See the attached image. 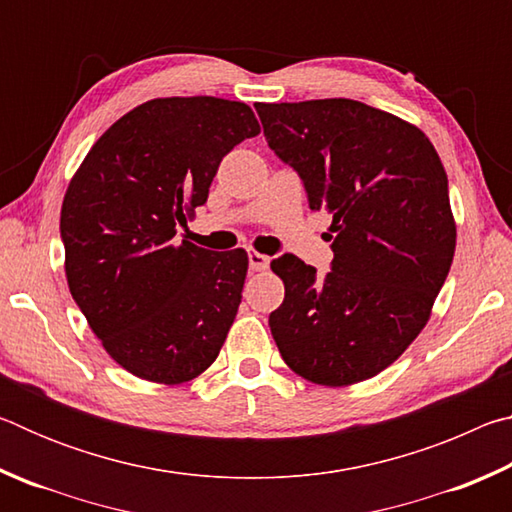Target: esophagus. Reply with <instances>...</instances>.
I'll use <instances>...</instances> for the list:
<instances>
[{"label":"esophagus","instance_id":"obj_1","mask_svg":"<svg viewBox=\"0 0 512 512\" xmlns=\"http://www.w3.org/2000/svg\"><path fill=\"white\" fill-rule=\"evenodd\" d=\"M268 264H271V257H266L262 253H248V266L250 271H266Z\"/></svg>","mask_w":512,"mask_h":512}]
</instances>
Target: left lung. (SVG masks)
Returning a JSON list of instances; mask_svg holds the SVG:
<instances>
[{
	"label": "left lung",
	"instance_id": "left-lung-1",
	"mask_svg": "<svg viewBox=\"0 0 512 512\" xmlns=\"http://www.w3.org/2000/svg\"><path fill=\"white\" fill-rule=\"evenodd\" d=\"M264 137L332 214V271L296 255L271 262L284 300L271 334L314 384L375 377L427 325L456 248L447 173L420 128L352 99L257 103Z\"/></svg>",
	"mask_w": 512,
	"mask_h": 512
}]
</instances>
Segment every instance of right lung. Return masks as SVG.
<instances>
[{
	"instance_id": "right-lung-1",
	"label": "right lung",
	"mask_w": 512,
	"mask_h": 512,
	"mask_svg": "<svg viewBox=\"0 0 512 512\" xmlns=\"http://www.w3.org/2000/svg\"><path fill=\"white\" fill-rule=\"evenodd\" d=\"M257 133L241 101L153 99L117 119L74 173L60 210L69 291L135 377L183 384L219 357L248 255L178 241L176 225L207 201L225 155Z\"/></svg>"
}]
</instances>
